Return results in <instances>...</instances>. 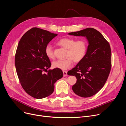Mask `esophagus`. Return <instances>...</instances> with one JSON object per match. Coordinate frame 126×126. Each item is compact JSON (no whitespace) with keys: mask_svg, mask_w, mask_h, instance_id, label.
I'll use <instances>...</instances> for the list:
<instances>
[{"mask_svg":"<svg viewBox=\"0 0 126 126\" xmlns=\"http://www.w3.org/2000/svg\"><path fill=\"white\" fill-rule=\"evenodd\" d=\"M63 76L65 77L67 75V71H63Z\"/></svg>","mask_w":126,"mask_h":126,"instance_id":"1","label":"esophagus"}]
</instances>
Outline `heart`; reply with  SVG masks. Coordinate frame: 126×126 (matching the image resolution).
Instances as JSON below:
<instances>
[{"label":"heart","instance_id":"1","mask_svg":"<svg viewBox=\"0 0 126 126\" xmlns=\"http://www.w3.org/2000/svg\"><path fill=\"white\" fill-rule=\"evenodd\" d=\"M58 44L61 47L67 49L65 60H58L52 62L53 68L62 70H66L70 68L73 63L79 62L82 60L85 56L87 51V44L84 39H80L76 41L74 38L64 37L60 39L58 42ZM46 56L50 59L54 58L52 47L50 44H47L45 49Z\"/></svg>","mask_w":126,"mask_h":126}]
</instances>
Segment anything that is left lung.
Segmentation results:
<instances>
[{"instance_id":"obj_1","label":"left lung","mask_w":126,"mask_h":126,"mask_svg":"<svg viewBox=\"0 0 126 126\" xmlns=\"http://www.w3.org/2000/svg\"><path fill=\"white\" fill-rule=\"evenodd\" d=\"M68 34L85 36L88 40L85 57L67 74L75 76L77 78L76 83L72 87L76 94L82 97H91L102 88L110 74V44L100 32L92 28L70 32Z\"/></svg>"}]
</instances>
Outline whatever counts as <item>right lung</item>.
Returning a JSON list of instances; mask_svg holds the SVG:
<instances>
[{
	"label": "right lung",
	"instance_id": "obj_1",
	"mask_svg": "<svg viewBox=\"0 0 126 126\" xmlns=\"http://www.w3.org/2000/svg\"><path fill=\"white\" fill-rule=\"evenodd\" d=\"M57 34L34 27L21 37L15 56V65L19 82L27 94L36 99H42L53 92L54 83L61 79V69H47L51 66L45 49ZM47 70V74L43 72Z\"/></svg>",
	"mask_w": 126,
	"mask_h": 126
}]
</instances>
